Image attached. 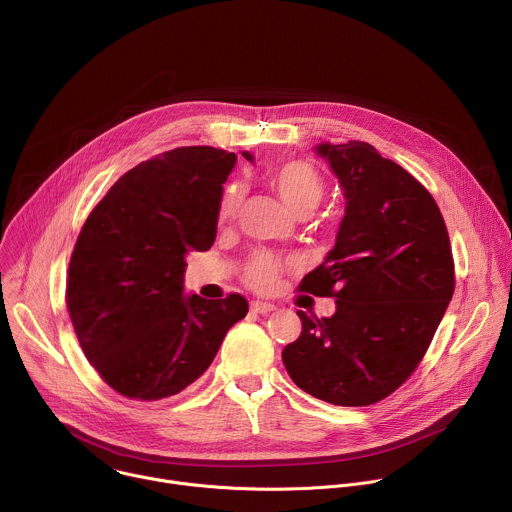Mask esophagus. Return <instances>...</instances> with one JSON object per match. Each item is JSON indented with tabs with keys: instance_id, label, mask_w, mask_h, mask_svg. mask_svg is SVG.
<instances>
[{
	"instance_id": "obj_1",
	"label": "esophagus",
	"mask_w": 512,
	"mask_h": 512,
	"mask_svg": "<svg viewBox=\"0 0 512 512\" xmlns=\"http://www.w3.org/2000/svg\"><path fill=\"white\" fill-rule=\"evenodd\" d=\"M251 310H253L255 314H269V312L275 310V306L269 304V302H253V304H251Z\"/></svg>"
}]
</instances>
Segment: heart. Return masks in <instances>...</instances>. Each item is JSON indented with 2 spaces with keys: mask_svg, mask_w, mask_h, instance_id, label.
<instances>
[{
  "mask_svg": "<svg viewBox=\"0 0 512 512\" xmlns=\"http://www.w3.org/2000/svg\"><path fill=\"white\" fill-rule=\"evenodd\" d=\"M269 184L277 192V196L283 200V204L296 216L310 214L320 204L326 190V184L320 172L302 160H291L281 166H275L269 172ZM241 198H243L241 186L233 184L225 190L221 204H218V216H221V221H231L241 204ZM277 275H279V261L267 253L255 257L247 267V281L257 289L271 287Z\"/></svg>",
  "mask_w": 512,
  "mask_h": 512,
  "instance_id": "obj_1",
  "label": "heart"
}]
</instances>
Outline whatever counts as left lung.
Segmentation results:
<instances>
[{
  "label": "left lung",
  "mask_w": 512,
  "mask_h": 512,
  "mask_svg": "<svg viewBox=\"0 0 512 512\" xmlns=\"http://www.w3.org/2000/svg\"><path fill=\"white\" fill-rule=\"evenodd\" d=\"M338 178L344 216L334 247L300 289L332 296L330 318L298 312L283 348L302 391L342 407L391 395L419 364L454 294L448 229L431 194L371 143H316Z\"/></svg>",
  "instance_id": "obj_1"
}]
</instances>
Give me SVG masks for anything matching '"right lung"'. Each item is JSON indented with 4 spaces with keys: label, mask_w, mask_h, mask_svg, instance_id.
Wrapping results in <instances>:
<instances>
[{
    "label": "right lung",
    "mask_w": 512,
    "mask_h": 512,
    "mask_svg": "<svg viewBox=\"0 0 512 512\" xmlns=\"http://www.w3.org/2000/svg\"><path fill=\"white\" fill-rule=\"evenodd\" d=\"M235 164L233 152L210 145L145 160L111 186L79 235L66 279L68 314L95 371L129 399L184 391L249 310L239 294L206 300L184 289L186 255L212 247Z\"/></svg>",
    "instance_id": "add662e5"
}]
</instances>
